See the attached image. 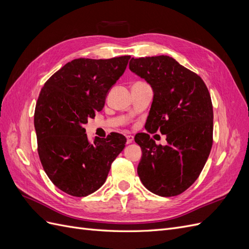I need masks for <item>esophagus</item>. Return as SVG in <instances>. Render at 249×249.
<instances>
[{
	"label": "esophagus",
	"mask_w": 249,
	"mask_h": 249,
	"mask_svg": "<svg viewBox=\"0 0 249 249\" xmlns=\"http://www.w3.org/2000/svg\"><path fill=\"white\" fill-rule=\"evenodd\" d=\"M133 140H134V137L132 136V135H126V143H127V144L132 143Z\"/></svg>",
	"instance_id": "esophagus-1"
}]
</instances>
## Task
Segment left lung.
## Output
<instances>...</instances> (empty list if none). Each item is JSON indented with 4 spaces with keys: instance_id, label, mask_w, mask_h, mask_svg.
I'll list each match as a JSON object with an SVG mask.
<instances>
[{
    "instance_id": "1",
    "label": "left lung",
    "mask_w": 249,
    "mask_h": 249,
    "mask_svg": "<svg viewBox=\"0 0 249 249\" xmlns=\"http://www.w3.org/2000/svg\"><path fill=\"white\" fill-rule=\"evenodd\" d=\"M129 66L154 89L146 130H160L167 141L163 146L148 134L135 136L142 149L138 176L150 192L176 196L197 179L213 145L210 92L197 73L169 56L132 58Z\"/></svg>"
}]
</instances>
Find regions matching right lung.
I'll list each match as a JSON object with an SVG mask.
<instances>
[{"instance_id":"obj_1","label":"right lung","mask_w":249,"mask_h":249,"mask_svg":"<svg viewBox=\"0 0 249 249\" xmlns=\"http://www.w3.org/2000/svg\"><path fill=\"white\" fill-rule=\"evenodd\" d=\"M130 58L74 59L53 74L39 93L34 113L39 159L52 183L71 196L100 189L125 146V137L118 133L91 143L83 125L103 109Z\"/></svg>"}]
</instances>
